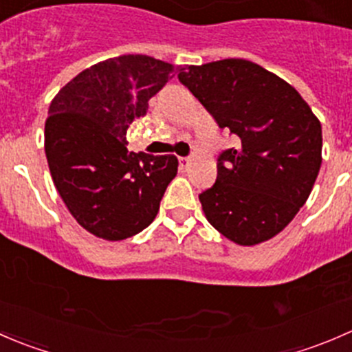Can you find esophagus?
<instances>
[{
    "mask_svg": "<svg viewBox=\"0 0 352 352\" xmlns=\"http://www.w3.org/2000/svg\"><path fill=\"white\" fill-rule=\"evenodd\" d=\"M179 165L182 170H187L190 165V158H179Z\"/></svg>",
    "mask_w": 352,
    "mask_h": 352,
    "instance_id": "1",
    "label": "esophagus"
}]
</instances>
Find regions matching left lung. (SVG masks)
Here are the masks:
<instances>
[{
    "label": "left lung",
    "instance_id": "left-lung-1",
    "mask_svg": "<svg viewBox=\"0 0 352 352\" xmlns=\"http://www.w3.org/2000/svg\"><path fill=\"white\" fill-rule=\"evenodd\" d=\"M179 80L240 138L219 156L214 186L199 196L206 219L236 245L271 240L314 189L320 120L287 81L247 59L186 66Z\"/></svg>",
    "mask_w": 352,
    "mask_h": 352
}]
</instances>
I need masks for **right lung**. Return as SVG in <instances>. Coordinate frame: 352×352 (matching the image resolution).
I'll return each instance as SVG.
<instances>
[{
  "mask_svg": "<svg viewBox=\"0 0 352 352\" xmlns=\"http://www.w3.org/2000/svg\"><path fill=\"white\" fill-rule=\"evenodd\" d=\"M177 71L150 56H119L81 71L52 98L44 133L52 182L98 239L119 242L150 226L177 175V156L126 148L129 124Z\"/></svg>",
  "mask_w": 352,
  "mask_h": 352,
  "instance_id": "add662e5",
  "label": "right lung"
}]
</instances>
